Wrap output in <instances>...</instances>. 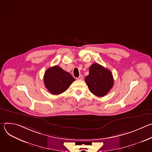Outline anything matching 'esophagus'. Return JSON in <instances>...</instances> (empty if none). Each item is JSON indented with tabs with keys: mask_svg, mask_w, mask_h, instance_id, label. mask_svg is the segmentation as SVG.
<instances>
[{
	"mask_svg": "<svg viewBox=\"0 0 152 152\" xmlns=\"http://www.w3.org/2000/svg\"><path fill=\"white\" fill-rule=\"evenodd\" d=\"M83 76L82 75H80V76L77 78V80H82V79H83Z\"/></svg>",
	"mask_w": 152,
	"mask_h": 152,
	"instance_id": "esophagus-1",
	"label": "esophagus"
}]
</instances>
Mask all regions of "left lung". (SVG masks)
<instances>
[{
  "instance_id": "1",
  "label": "left lung",
  "mask_w": 152,
  "mask_h": 152,
  "mask_svg": "<svg viewBox=\"0 0 152 152\" xmlns=\"http://www.w3.org/2000/svg\"><path fill=\"white\" fill-rule=\"evenodd\" d=\"M89 71V75L86 76L85 80L90 91L98 97L105 96L114 85L112 73L97 63L93 64Z\"/></svg>"
}]
</instances>
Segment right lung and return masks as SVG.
Wrapping results in <instances>:
<instances>
[{"instance_id":"1","label":"right lung","mask_w":152,"mask_h":152,"mask_svg":"<svg viewBox=\"0 0 152 152\" xmlns=\"http://www.w3.org/2000/svg\"><path fill=\"white\" fill-rule=\"evenodd\" d=\"M75 79L58 66L49 68L44 75V82L48 91L58 95L66 91Z\"/></svg>"}]
</instances>
